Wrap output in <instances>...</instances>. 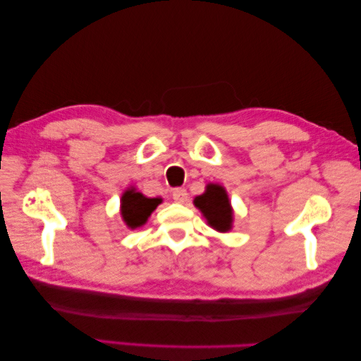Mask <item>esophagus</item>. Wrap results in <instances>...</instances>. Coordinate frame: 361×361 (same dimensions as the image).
Wrapping results in <instances>:
<instances>
[{
	"instance_id": "esophagus-1",
	"label": "esophagus",
	"mask_w": 361,
	"mask_h": 361,
	"mask_svg": "<svg viewBox=\"0 0 361 361\" xmlns=\"http://www.w3.org/2000/svg\"><path fill=\"white\" fill-rule=\"evenodd\" d=\"M173 200L176 203H185L188 200V193L185 188H174L173 190Z\"/></svg>"
}]
</instances>
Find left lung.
Listing matches in <instances>:
<instances>
[{
  "label": "left lung",
  "instance_id": "obj_1",
  "mask_svg": "<svg viewBox=\"0 0 361 361\" xmlns=\"http://www.w3.org/2000/svg\"><path fill=\"white\" fill-rule=\"evenodd\" d=\"M193 203L203 212L211 227L219 232H227L232 227V209L227 193L221 185L209 184L206 192L195 198Z\"/></svg>",
  "mask_w": 361,
  "mask_h": 361
}]
</instances>
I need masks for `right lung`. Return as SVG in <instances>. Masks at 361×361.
<instances>
[{"mask_svg":"<svg viewBox=\"0 0 361 361\" xmlns=\"http://www.w3.org/2000/svg\"><path fill=\"white\" fill-rule=\"evenodd\" d=\"M159 203H161V198H147L131 188V190H126L121 198V216L128 227H140Z\"/></svg>","mask_w":361,"mask_h":361,"instance_id":"1","label":"right lung"}]
</instances>
